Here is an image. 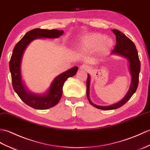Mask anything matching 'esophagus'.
Listing matches in <instances>:
<instances>
[{
	"instance_id": "obj_1",
	"label": "esophagus",
	"mask_w": 150,
	"mask_h": 150,
	"mask_svg": "<svg viewBox=\"0 0 150 150\" xmlns=\"http://www.w3.org/2000/svg\"><path fill=\"white\" fill-rule=\"evenodd\" d=\"M79 69H80V70H83V71H88L90 68H89V67L88 65H86L85 64H83V65H81L80 66V67H79Z\"/></svg>"
}]
</instances>
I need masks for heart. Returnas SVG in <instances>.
I'll return each instance as SVG.
<instances>
[{"label":"heart","instance_id":"obj_1","mask_svg":"<svg viewBox=\"0 0 150 150\" xmlns=\"http://www.w3.org/2000/svg\"><path fill=\"white\" fill-rule=\"evenodd\" d=\"M112 45V41L106 39L101 34H91L85 36L79 45L81 51L85 52H93L98 49L99 51H105Z\"/></svg>","mask_w":150,"mask_h":150}]
</instances>
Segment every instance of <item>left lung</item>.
<instances>
[{
	"mask_svg": "<svg viewBox=\"0 0 150 150\" xmlns=\"http://www.w3.org/2000/svg\"><path fill=\"white\" fill-rule=\"evenodd\" d=\"M112 31L116 36V45L112 53L122 55L128 59L129 63V69H130V73L132 74V82L128 93L121 101L116 104L108 106H98L93 104L89 98L90 76L88 75L87 79H86V96H87L88 100L93 106L98 109L104 110H110L120 108L131 98L138 87L139 72L141 70V62L139 60L138 52L134 43L128 38L124 33L119 30L113 29Z\"/></svg>",
	"mask_w": 150,
	"mask_h": 150,
	"instance_id": "left-lung-1",
	"label": "left lung"
}]
</instances>
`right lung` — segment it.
<instances>
[{
	"label": "right lung",
	"instance_id": "right-lung-1",
	"mask_svg": "<svg viewBox=\"0 0 150 150\" xmlns=\"http://www.w3.org/2000/svg\"><path fill=\"white\" fill-rule=\"evenodd\" d=\"M64 31L57 29H42L36 28L28 31L13 49L9 61V70L11 74L13 89L26 105L38 110H45L53 107L58 103L62 98L63 86L69 77L74 76L78 71V67H74L56 77L50 86L49 91L44 96L30 94L26 91L21 81V64L23 53L30 42L38 38H58Z\"/></svg>",
	"mask_w": 150,
	"mask_h": 150
}]
</instances>
